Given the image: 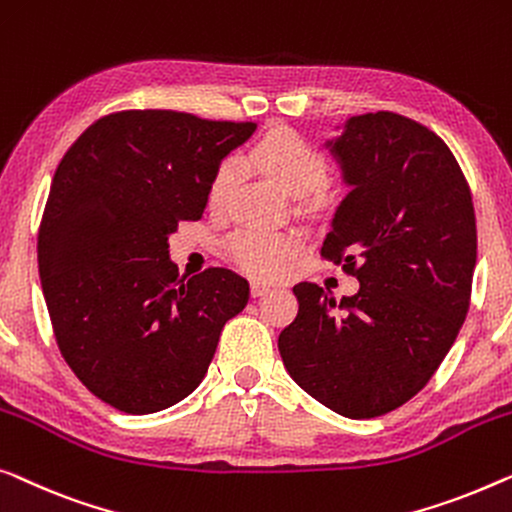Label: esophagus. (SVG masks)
<instances>
[{
  "mask_svg": "<svg viewBox=\"0 0 512 512\" xmlns=\"http://www.w3.org/2000/svg\"><path fill=\"white\" fill-rule=\"evenodd\" d=\"M265 291H270V284H268V281L251 279V295H263Z\"/></svg>",
  "mask_w": 512,
  "mask_h": 512,
  "instance_id": "34e87169",
  "label": "esophagus"
}]
</instances>
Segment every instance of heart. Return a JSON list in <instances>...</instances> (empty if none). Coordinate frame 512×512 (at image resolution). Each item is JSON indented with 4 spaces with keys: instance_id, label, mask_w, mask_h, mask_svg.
<instances>
[{
    "instance_id": "b5f03b06",
    "label": "heart",
    "mask_w": 512,
    "mask_h": 512,
    "mask_svg": "<svg viewBox=\"0 0 512 512\" xmlns=\"http://www.w3.org/2000/svg\"><path fill=\"white\" fill-rule=\"evenodd\" d=\"M249 159L291 194H305V191L318 187L328 173L325 154L293 129H274L265 133L251 147ZM235 182H238L235 159L219 161L207 182V205L214 212H224L231 203ZM300 244V233L291 228L247 226L228 238V254L240 268L256 277H274L286 268Z\"/></svg>"
}]
</instances>
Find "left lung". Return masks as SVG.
<instances>
[{"instance_id": "obj_1", "label": "left lung", "mask_w": 512, "mask_h": 512, "mask_svg": "<svg viewBox=\"0 0 512 512\" xmlns=\"http://www.w3.org/2000/svg\"><path fill=\"white\" fill-rule=\"evenodd\" d=\"M351 191L321 256L360 281L337 302L293 286L279 335L293 381L339 416L376 418L425 388L457 339L476 270V212L450 147L409 117H351L328 143Z\"/></svg>"}]
</instances>
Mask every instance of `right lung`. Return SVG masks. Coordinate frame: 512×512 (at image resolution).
<instances>
[{
	"mask_svg": "<svg viewBox=\"0 0 512 512\" xmlns=\"http://www.w3.org/2000/svg\"><path fill=\"white\" fill-rule=\"evenodd\" d=\"M254 122L120 110L59 161L39 226V274L59 351L87 390L145 416L194 392L249 281L177 277L168 235L203 217L212 170Z\"/></svg>",
	"mask_w": 512,
	"mask_h": 512,
	"instance_id": "1",
	"label": "right lung"
}]
</instances>
